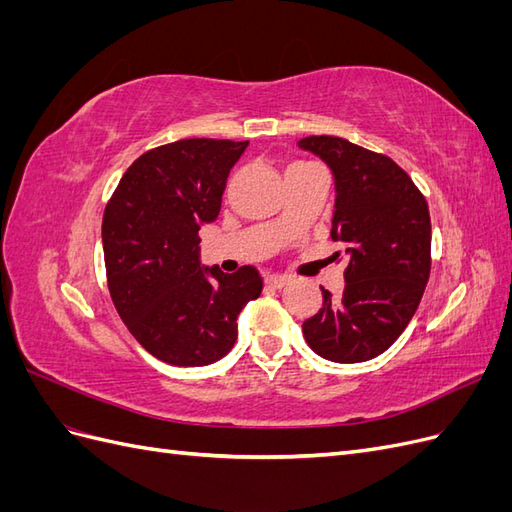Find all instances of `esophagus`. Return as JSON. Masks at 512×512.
<instances>
[{"instance_id":"1","label":"esophagus","mask_w":512,"mask_h":512,"mask_svg":"<svg viewBox=\"0 0 512 512\" xmlns=\"http://www.w3.org/2000/svg\"><path fill=\"white\" fill-rule=\"evenodd\" d=\"M265 282H267L269 288L282 290V288H286L290 284V277H286V275H267Z\"/></svg>"}]
</instances>
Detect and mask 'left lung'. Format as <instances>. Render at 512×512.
Here are the masks:
<instances>
[{"instance_id":"8db88e82","label":"left lung","mask_w":512,"mask_h":512,"mask_svg":"<svg viewBox=\"0 0 512 512\" xmlns=\"http://www.w3.org/2000/svg\"><path fill=\"white\" fill-rule=\"evenodd\" d=\"M335 173L331 239L348 258L339 299L322 288V309L303 322L316 354L333 363H363L389 350L423 299L431 273V218L423 192L384 153L339 136H307Z\"/></svg>"}]
</instances>
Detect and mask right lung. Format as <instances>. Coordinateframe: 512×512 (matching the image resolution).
Here are the masks:
<instances>
[{"mask_svg":"<svg viewBox=\"0 0 512 512\" xmlns=\"http://www.w3.org/2000/svg\"><path fill=\"white\" fill-rule=\"evenodd\" d=\"M247 141L183 138L145 151L121 177L102 220L106 284L117 314L149 354L177 367L220 361L237 342V316L262 277L200 271V224L222 209L230 168Z\"/></svg>","mask_w":512,"mask_h":512,"instance_id":"add662e5","label":"right lung"}]
</instances>
